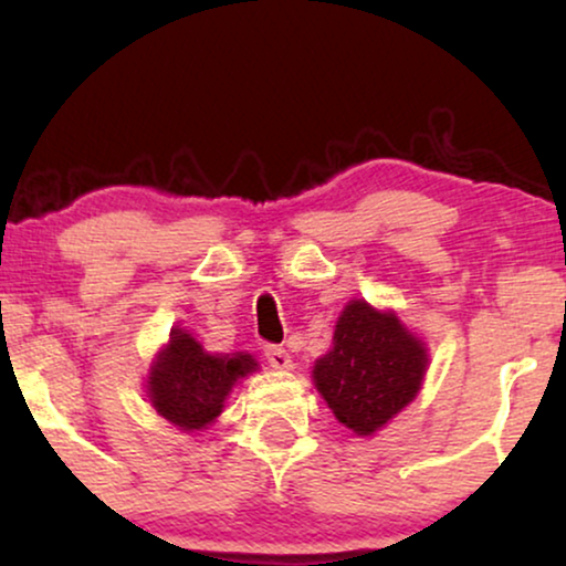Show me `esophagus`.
Wrapping results in <instances>:
<instances>
[{
	"label": "esophagus",
	"mask_w": 566,
	"mask_h": 566,
	"mask_svg": "<svg viewBox=\"0 0 566 566\" xmlns=\"http://www.w3.org/2000/svg\"><path fill=\"white\" fill-rule=\"evenodd\" d=\"M265 358H268V363L275 370H291L293 368L291 353L285 350V347H281V345H268L265 347Z\"/></svg>",
	"instance_id": "esophagus-1"
}]
</instances>
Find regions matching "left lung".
<instances>
[{"label": "left lung", "instance_id": "left-lung-1", "mask_svg": "<svg viewBox=\"0 0 566 566\" xmlns=\"http://www.w3.org/2000/svg\"><path fill=\"white\" fill-rule=\"evenodd\" d=\"M428 366V345L397 312L353 298L337 316L332 347L314 360L312 378L337 422L370 438L412 405Z\"/></svg>", "mask_w": 566, "mask_h": 566}]
</instances>
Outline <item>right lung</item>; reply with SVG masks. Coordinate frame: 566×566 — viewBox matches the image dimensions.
<instances>
[{"label":"right lung","mask_w":566,"mask_h":566,"mask_svg":"<svg viewBox=\"0 0 566 566\" xmlns=\"http://www.w3.org/2000/svg\"><path fill=\"white\" fill-rule=\"evenodd\" d=\"M254 370L260 366L250 353H208L188 329L175 327L154 355L146 397L177 430L200 432L219 420L231 389Z\"/></svg>","instance_id":"add662e5"}]
</instances>
